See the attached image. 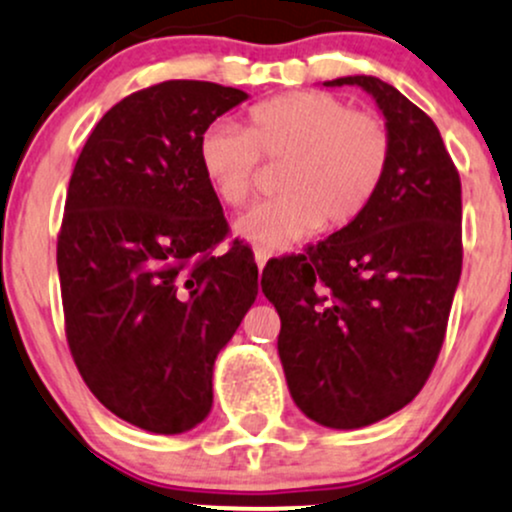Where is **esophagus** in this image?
I'll use <instances>...</instances> for the list:
<instances>
[{
	"label": "esophagus",
	"mask_w": 512,
	"mask_h": 512,
	"mask_svg": "<svg viewBox=\"0 0 512 512\" xmlns=\"http://www.w3.org/2000/svg\"><path fill=\"white\" fill-rule=\"evenodd\" d=\"M269 257H272V252L269 250H260V248L255 250V262H257V267H260V272L264 269V264L269 262Z\"/></svg>",
	"instance_id": "esophagus-1"
}]
</instances>
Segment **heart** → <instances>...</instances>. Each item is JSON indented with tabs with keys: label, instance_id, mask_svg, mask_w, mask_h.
<instances>
[{
	"label": "heart",
	"instance_id": "1",
	"mask_svg": "<svg viewBox=\"0 0 512 512\" xmlns=\"http://www.w3.org/2000/svg\"><path fill=\"white\" fill-rule=\"evenodd\" d=\"M199 166L228 207L248 202L260 156L284 166L279 199L233 223L238 238L279 250L310 233L342 231L366 214L390 168L392 137L378 115L332 93L296 91L252 105L248 129L216 122L199 139Z\"/></svg>",
	"mask_w": 512,
	"mask_h": 512
}]
</instances>
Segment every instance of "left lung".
I'll list each match as a JSON object with an SVG mask.
<instances>
[{"label": "left lung", "instance_id": "obj_1", "mask_svg": "<svg viewBox=\"0 0 512 512\" xmlns=\"http://www.w3.org/2000/svg\"><path fill=\"white\" fill-rule=\"evenodd\" d=\"M325 86L373 98L390 168L356 223L269 262L262 293L281 317L276 349L296 407L354 431L407 407L436 366L462 274V187L438 127L395 86L368 74Z\"/></svg>", "mask_w": 512, "mask_h": 512}]
</instances>
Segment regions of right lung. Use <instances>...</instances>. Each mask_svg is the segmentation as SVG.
<instances>
[{"instance_id": "1", "label": "right lung", "mask_w": 512, "mask_h": 512, "mask_svg": "<svg viewBox=\"0 0 512 512\" xmlns=\"http://www.w3.org/2000/svg\"><path fill=\"white\" fill-rule=\"evenodd\" d=\"M248 98L187 79L132 93L69 180L57 240L69 349L98 402L149 433L207 419L216 356L257 298L248 245L209 255L228 226L197 154L211 122Z\"/></svg>"}]
</instances>
